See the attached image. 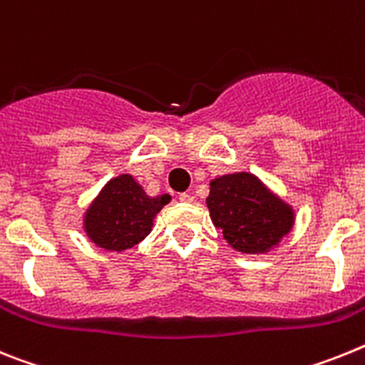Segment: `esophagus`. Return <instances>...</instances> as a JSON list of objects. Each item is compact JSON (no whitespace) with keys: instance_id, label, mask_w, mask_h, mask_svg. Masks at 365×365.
Segmentation results:
<instances>
[{"instance_id":"34e87169","label":"esophagus","mask_w":365,"mask_h":365,"mask_svg":"<svg viewBox=\"0 0 365 365\" xmlns=\"http://www.w3.org/2000/svg\"><path fill=\"white\" fill-rule=\"evenodd\" d=\"M192 200H195V196L189 195V192H182V195H180V202H185V204H191Z\"/></svg>"}]
</instances>
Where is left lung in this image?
<instances>
[{"instance_id":"1","label":"left lung","mask_w":365,"mask_h":365,"mask_svg":"<svg viewBox=\"0 0 365 365\" xmlns=\"http://www.w3.org/2000/svg\"><path fill=\"white\" fill-rule=\"evenodd\" d=\"M205 204L215 227L231 248L248 255L268 253L294 227L296 213L252 173L211 180Z\"/></svg>"}]
</instances>
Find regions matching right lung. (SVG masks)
Returning <instances> with one entry per match:
<instances>
[{"label":"right lung","instance_id":"right-lung-1","mask_svg":"<svg viewBox=\"0 0 365 365\" xmlns=\"http://www.w3.org/2000/svg\"><path fill=\"white\" fill-rule=\"evenodd\" d=\"M170 195L148 196L132 174H119L95 196L84 213L88 239L108 252L134 248L152 231L154 218Z\"/></svg>","mask_w":365,"mask_h":365}]
</instances>
